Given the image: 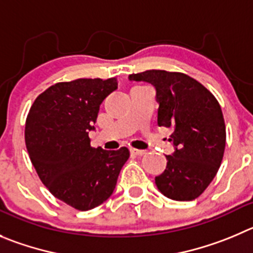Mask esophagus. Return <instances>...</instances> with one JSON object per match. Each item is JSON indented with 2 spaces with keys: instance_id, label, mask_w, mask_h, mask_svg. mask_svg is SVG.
Returning <instances> with one entry per match:
<instances>
[{
  "instance_id": "1",
  "label": "esophagus",
  "mask_w": 253,
  "mask_h": 253,
  "mask_svg": "<svg viewBox=\"0 0 253 253\" xmlns=\"http://www.w3.org/2000/svg\"><path fill=\"white\" fill-rule=\"evenodd\" d=\"M131 153H132V155H134V156H142V155H145L146 151L137 150V148H131Z\"/></svg>"
}]
</instances>
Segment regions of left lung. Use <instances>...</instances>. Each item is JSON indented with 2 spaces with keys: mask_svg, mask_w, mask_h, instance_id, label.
<instances>
[{
  "mask_svg": "<svg viewBox=\"0 0 253 253\" xmlns=\"http://www.w3.org/2000/svg\"><path fill=\"white\" fill-rule=\"evenodd\" d=\"M129 81L147 82L156 89L157 124L173 129L174 151L166 169L155 178L160 192L174 201H192L212 182L222 162L226 126L213 94L185 73L148 70Z\"/></svg>",
  "mask_w": 253,
  "mask_h": 253,
  "instance_id": "8db88e82",
  "label": "left lung"
}]
</instances>
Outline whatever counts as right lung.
<instances>
[{
	"mask_svg": "<svg viewBox=\"0 0 253 253\" xmlns=\"http://www.w3.org/2000/svg\"><path fill=\"white\" fill-rule=\"evenodd\" d=\"M117 80L79 79L42 92L26 120L28 155L42 183L56 198L80 211L100 206L113 193L128 148L91 147L101 103Z\"/></svg>",
	"mask_w": 253,
	"mask_h": 253,
	"instance_id": "1",
	"label": "right lung"
}]
</instances>
